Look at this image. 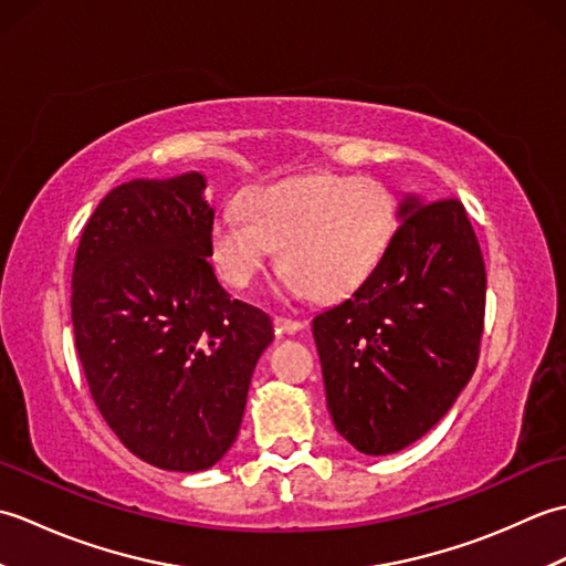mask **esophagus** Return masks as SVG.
<instances>
[{"mask_svg": "<svg viewBox=\"0 0 566 566\" xmlns=\"http://www.w3.org/2000/svg\"><path fill=\"white\" fill-rule=\"evenodd\" d=\"M306 326L304 321H296V318H286V316H274V331L276 333H296V331H302Z\"/></svg>", "mask_w": 566, "mask_h": 566, "instance_id": "34e87169", "label": "esophagus"}]
</instances>
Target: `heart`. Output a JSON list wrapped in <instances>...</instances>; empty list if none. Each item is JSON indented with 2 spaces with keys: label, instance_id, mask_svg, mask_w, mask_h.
<instances>
[{
  "label": "heart",
  "instance_id": "1",
  "mask_svg": "<svg viewBox=\"0 0 566 566\" xmlns=\"http://www.w3.org/2000/svg\"><path fill=\"white\" fill-rule=\"evenodd\" d=\"M401 203L375 177L316 172L250 187L238 211L216 216L209 255L221 280L250 290L280 248L282 282L296 296L355 294L387 258Z\"/></svg>",
  "mask_w": 566,
  "mask_h": 566
}]
</instances>
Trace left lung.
<instances>
[{
	"label": "left lung",
	"instance_id": "left-lung-1",
	"mask_svg": "<svg viewBox=\"0 0 566 566\" xmlns=\"http://www.w3.org/2000/svg\"><path fill=\"white\" fill-rule=\"evenodd\" d=\"M379 270L314 318L335 430L365 454H391L448 413L482 350L486 270L464 203L401 207Z\"/></svg>",
	"mask_w": 566,
	"mask_h": 566
}]
</instances>
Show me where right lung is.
<instances>
[{
    "mask_svg": "<svg viewBox=\"0 0 566 566\" xmlns=\"http://www.w3.org/2000/svg\"><path fill=\"white\" fill-rule=\"evenodd\" d=\"M203 187V175L187 172L112 189L72 270L92 399L130 452L170 472H201L228 452L274 338L272 318L216 280Z\"/></svg>",
    "mask_w": 566,
    "mask_h": 566,
    "instance_id": "right-lung-1",
    "label": "right lung"
}]
</instances>
